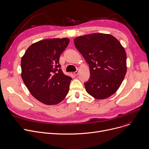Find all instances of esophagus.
Instances as JSON below:
<instances>
[{"label": "esophagus", "mask_w": 149, "mask_h": 149, "mask_svg": "<svg viewBox=\"0 0 149 149\" xmlns=\"http://www.w3.org/2000/svg\"><path fill=\"white\" fill-rule=\"evenodd\" d=\"M79 69H77L76 72H74V75H76V76L78 75V74H79Z\"/></svg>", "instance_id": "esophagus-1"}]
</instances>
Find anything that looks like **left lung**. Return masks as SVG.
Wrapping results in <instances>:
<instances>
[{
  "mask_svg": "<svg viewBox=\"0 0 149 149\" xmlns=\"http://www.w3.org/2000/svg\"><path fill=\"white\" fill-rule=\"evenodd\" d=\"M74 45L90 68L86 91L97 99L113 95L120 86L127 72L126 51L115 37L93 33L76 38Z\"/></svg>",
  "mask_w": 149,
  "mask_h": 149,
  "instance_id": "obj_1",
  "label": "left lung"
}]
</instances>
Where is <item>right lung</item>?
Returning a JSON list of instances; mask_svg holds the SVG:
<instances>
[{"label": "right lung", "mask_w": 149, "mask_h": 149, "mask_svg": "<svg viewBox=\"0 0 149 149\" xmlns=\"http://www.w3.org/2000/svg\"><path fill=\"white\" fill-rule=\"evenodd\" d=\"M69 39H46L30 46L21 59V76L29 92L46 105L61 103L69 91L72 77L59 69V58Z\"/></svg>", "instance_id": "add662e5"}]
</instances>
